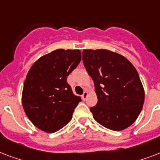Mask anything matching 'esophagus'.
<instances>
[{"mask_svg": "<svg viewBox=\"0 0 160 160\" xmlns=\"http://www.w3.org/2000/svg\"><path fill=\"white\" fill-rule=\"evenodd\" d=\"M87 96H88V91H87V90H85V91H84V93H83V95H82L83 100H86Z\"/></svg>", "mask_w": 160, "mask_h": 160, "instance_id": "1", "label": "esophagus"}]
</instances>
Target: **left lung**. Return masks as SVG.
<instances>
[{
	"label": "left lung",
	"mask_w": 160,
	"mask_h": 160,
	"mask_svg": "<svg viewBox=\"0 0 160 160\" xmlns=\"http://www.w3.org/2000/svg\"><path fill=\"white\" fill-rule=\"evenodd\" d=\"M83 62L94 80L98 102L93 117L107 129L119 131L134 123L143 108L144 91L134 65L108 50H84Z\"/></svg>",
	"instance_id": "1"
}]
</instances>
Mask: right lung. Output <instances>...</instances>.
I'll list each match as a JSON object with an SVG mask.
<instances>
[{"label":"right lung","instance_id":"right-lung-1","mask_svg":"<svg viewBox=\"0 0 160 160\" xmlns=\"http://www.w3.org/2000/svg\"><path fill=\"white\" fill-rule=\"evenodd\" d=\"M80 60L79 50L58 49L36 60L29 70L22 105L29 119L41 130L54 133L72 119L81 98L73 93L67 76Z\"/></svg>","mask_w":160,"mask_h":160}]
</instances>
